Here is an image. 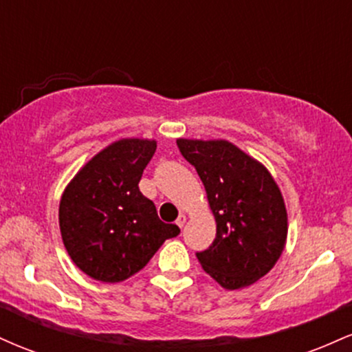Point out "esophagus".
Returning a JSON list of instances; mask_svg holds the SVG:
<instances>
[{"instance_id": "obj_1", "label": "esophagus", "mask_w": 352, "mask_h": 352, "mask_svg": "<svg viewBox=\"0 0 352 352\" xmlns=\"http://www.w3.org/2000/svg\"><path fill=\"white\" fill-rule=\"evenodd\" d=\"M185 221H187V217H185V215H179V218H177V221H175V223H177V225H179V227H180V228H184Z\"/></svg>"}]
</instances>
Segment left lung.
<instances>
[{
  "instance_id": "obj_1",
  "label": "left lung",
  "mask_w": 352,
  "mask_h": 352,
  "mask_svg": "<svg viewBox=\"0 0 352 352\" xmlns=\"http://www.w3.org/2000/svg\"><path fill=\"white\" fill-rule=\"evenodd\" d=\"M207 190L217 221L213 243L197 252L201 268L227 289L265 276L285 248L288 217L281 192L261 164L227 140H177Z\"/></svg>"
}]
</instances>
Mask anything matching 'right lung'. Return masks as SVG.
Instances as JSON below:
<instances>
[{
  "mask_svg": "<svg viewBox=\"0 0 352 352\" xmlns=\"http://www.w3.org/2000/svg\"><path fill=\"white\" fill-rule=\"evenodd\" d=\"M155 140L124 139L84 165L64 190L59 227L78 268L104 283L131 278L151 261L177 225L164 223L139 182L155 153Z\"/></svg>",
  "mask_w": 352,
  "mask_h": 352,
  "instance_id": "1",
  "label": "right lung"
}]
</instances>
